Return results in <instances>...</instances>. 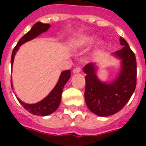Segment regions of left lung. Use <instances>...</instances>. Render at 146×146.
Listing matches in <instances>:
<instances>
[{
    "label": "left lung",
    "mask_w": 146,
    "mask_h": 146,
    "mask_svg": "<svg viewBox=\"0 0 146 146\" xmlns=\"http://www.w3.org/2000/svg\"><path fill=\"white\" fill-rule=\"evenodd\" d=\"M50 24L42 23L40 22L36 23L33 26L31 30L26 33L22 38L19 40L16 46L15 47L11 54V73H12V66H13V62L16 52L19 50V48L21 45H23L25 43L30 41L33 39L36 38V36L40 35L41 33L47 32L48 29L50 28ZM70 70H63L61 73L59 78L56 84L54 87V88L51 90L50 93L48 94L46 97L43 98L42 100L39 101L36 103L33 104H29L27 102H24L21 100L20 98L16 96L18 101L27 110H28L30 113H31L33 115H37V116H48L50 115L54 111H56L61 102V96H62V92L64 86L66 84L67 81L70 78ZM11 88L13 89V84H12V78H11Z\"/></svg>",
    "instance_id": "obj_1"
}]
</instances>
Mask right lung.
Returning <instances> with one entry per match:
<instances>
[{
    "instance_id": "right-lung-1",
    "label": "right lung",
    "mask_w": 146,
    "mask_h": 146,
    "mask_svg": "<svg viewBox=\"0 0 146 146\" xmlns=\"http://www.w3.org/2000/svg\"><path fill=\"white\" fill-rule=\"evenodd\" d=\"M119 44L123 48L113 55L120 61L121 66L112 81L106 83L98 79L96 63L91 62L84 67L86 74V104L97 116L105 117L119 112L127 103L135 89L137 66L135 54L122 37L119 38Z\"/></svg>"
}]
</instances>
